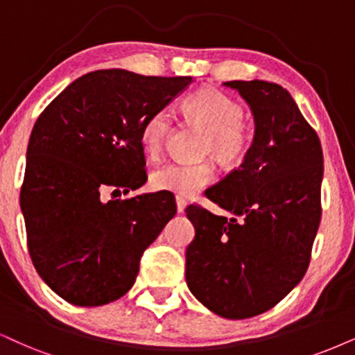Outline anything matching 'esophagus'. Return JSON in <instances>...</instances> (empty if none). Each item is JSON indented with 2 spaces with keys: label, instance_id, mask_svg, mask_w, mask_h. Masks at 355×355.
Wrapping results in <instances>:
<instances>
[{
  "label": "esophagus",
  "instance_id": "1",
  "mask_svg": "<svg viewBox=\"0 0 355 355\" xmlns=\"http://www.w3.org/2000/svg\"><path fill=\"white\" fill-rule=\"evenodd\" d=\"M186 199L184 198H181V196H178L176 198V207H178V212L181 214V212H184V209H186Z\"/></svg>",
  "mask_w": 355,
  "mask_h": 355
}]
</instances>
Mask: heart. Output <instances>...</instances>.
<instances>
[{"mask_svg":"<svg viewBox=\"0 0 355 355\" xmlns=\"http://www.w3.org/2000/svg\"><path fill=\"white\" fill-rule=\"evenodd\" d=\"M187 123L205 133L202 156H211L225 169H237L247 161L255 141V126L245 120L242 103L217 89H200L182 102ZM173 131V116L157 110L144 120L141 128L143 150L156 157L164 150ZM214 178L211 161L200 163H168L151 173V186L178 196H189L207 186Z\"/></svg>","mask_w":355,"mask_h":355,"instance_id":"b5f03b06","label":"heart"}]
</instances>
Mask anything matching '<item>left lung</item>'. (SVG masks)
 I'll return each instance as SVG.
<instances>
[{"label": "left lung", "instance_id": "8db88e82", "mask_svg": "<svg viewBox=\"0 0 355 355\" xmlns=\"http://www.w3.org/2000/svg\"><path fill=\"white\" fill-rule=\"evenodd\" d=\"M255 116L247 161L205 191L232 217L186 209L196 237L186 250L192 295L218 316L247 319L277 306L301 282L321 222L324 159L318 133L286 89L230 80Z\"/></svg>", "mask_w": 355, "mask_h": 355}]
</instances>
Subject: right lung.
I'll use <instances>...</instances> for the list:
<instances>
[{
    "label": "right lung",
    "instance_id": "obj_1",
    "mask_svg": "<svg viewBox=\"0 0 355 355\" xmlns=\"http://www.w3.org/2000/svg\"><path fill=\"white\" fill-rule=\"evenodd\" d=\"M191 80L95 71L60 92L34 123L19 196L28 250L39 277L69 303L121 298L144 250L176 216L171 192L108 202L100 194L146 182L144 120Z\"/></svg>",
    "mask_w": 355,
    "mask_h": 355
}]
</instances>
